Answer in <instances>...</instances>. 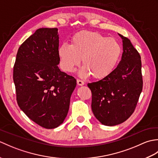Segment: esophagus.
<instances>
[{
  "mask_svg": "<svg viewBox=\"0 0 158 158\" xmlns=\"http://www.w3.org/2000/svg\"><path fill=\"white\" fill-rule=\"evenodd\" d=\"M77 84H78V85H80V86L83 85L85 84V82L82 81V80H81V79H77Z\"/></svg>",
  "mask_w": 158,
  "mask_h": 158,
  "instance_id": "esophagus-1",
  "label": "esophagus"
}]
</instances>
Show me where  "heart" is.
<instances>
[{
	"instance_id": "obj_1",
	"label": "heart",
	"mask_w": 158,
	"mask_h": 158,
	"mask_svg": "<svg viewBox=\"0 0 158 158\" xmlns=\"http://www.w3.org/2000/svg\"><path fill=\"white\" fill-rule=\"evenodd\" d=\"M70 45L64 43L58 48L60 66L70 73L81 63L84 66L81 76L91 74L95 79L108 76L122 54V48L115 39L107 38L98 32L81 31L73 35Z\"/></svg>"
}]
</instances>
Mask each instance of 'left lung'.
I'll use <instances>...</instances> for the list:
<instances>
[{
	"instance_id": "8db88e82",
	"label": "left lung",
	"mask_w": 158,
	"mask_h": 158,
	"mask_svg": "<svg viewBox=\"0 0 158 158\" xmlns=\"http://www.w3.org/2000/svg\"><path fill=\"white\" fill-rule=\"evenodd\" d=\"M122 39V60L108 76L88 83L92 92V109L103 125L113 126L127 120L135 111L143 89L141 59L130 39Z\"/></svg>"
}]
</instances>
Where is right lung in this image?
Listing matches in <instances>:
<instances>
[{
  "mask_svg": "<svg viewBox=\"0 0 158 158\" xmlns=\"http://www.w3.org/2000/svg\"><path fill=\"white\" fill-rule=\"evenodd\" d=\"M58 28H42L20 45L13 81L20 109L47 129L62 124L68 114L77 81L58 68Z\"/></svg>",
  "mask_w": 158,
  "mask_h": 158,
  "instance_id": "right-lung-1",
  "label": "right lung"
}]
</instances>
